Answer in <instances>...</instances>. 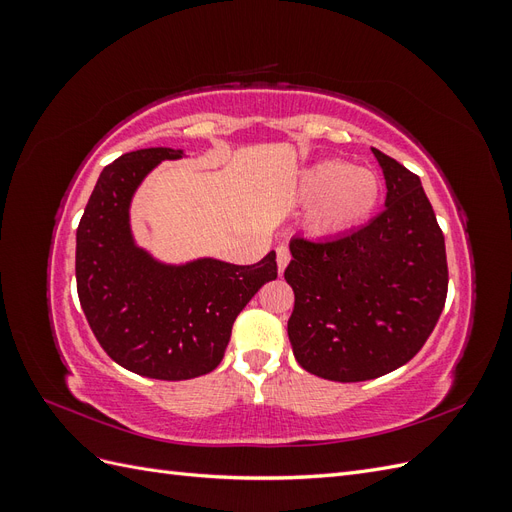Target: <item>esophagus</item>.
I'll return each mask as SVG.
<instances>
[{"label": "esophagus", "instance_id": "obj_1", "mask_svg": "<svg viewBox=\"0 0 512 512\" xmlns=\"http://www.w3.org/2000/svg\"><path fill=\"white\" fill-rule=\"evenodd\" d=\"M275 260H277V271L284 273V269L288 267V262H290V252H288L286 245L277 247V250H275Z\"/></svg>", "mask_w": 512, "mask_h": 512}]
</instances>
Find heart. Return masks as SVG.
<instances>
[{"mask_svg":"<svg viewBox=\"0 0 512 512\" xmlns=\"http://www.w3.org/2000/svg\"><path fill=\"white\" fill-rule=\"evenodd\" d=\"M297 196L307 203L303 228L314 237H337L374 215L382 198V179L374 170L344 160H320L301 173Z\"/></svg>","mask_w":512,"mask_h":512,"instance_id":"obj_1","label":"heart"}]
</instances>
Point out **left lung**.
<instances>
[{
	"label": "left lung",
	"instance_id": "obj_1",
	"mask_svg": "<svg viewBox=\"0 0 512 512\" xmlns=\"http://www.w3.org/2000/svg\"><path fill=\"white\" fill-rule=\"evenodd\" d=\"M371 153L386 181L384 211L329 241H290L288 337L297 363L324 380H374L406 365L446 301L444 235L421 179Z\"/></svg>",
	"mask_w": 512,
	"mask_h": 512
}]
</instances>
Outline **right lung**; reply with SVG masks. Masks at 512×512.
I'll use <instances>...</instances> for the list:
<instances>
[{
  "mask_svg": "<svg viewBox=\"0 0 512 512\" xmlns=\"http://www.w3.org/2000/svg\"><path fill=\"white\" fill-rule=\"evenodd\" d=\"M183 149L130 151L106 166L76 230V288L100 346L138 376L190 380L220 365L232 322L277 277L275 252L256 265L211 256L166 262L138 245L132 200L153 168Z\"/></svg>",
  "mask_w": 512,
  "mask_h": 512,
  "instance_id": "add662e5",
  "label": "right lung"
}]
</instances>
